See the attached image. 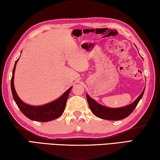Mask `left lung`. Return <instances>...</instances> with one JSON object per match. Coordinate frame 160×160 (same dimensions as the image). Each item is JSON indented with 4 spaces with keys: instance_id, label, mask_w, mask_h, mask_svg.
<instances>
[{
    "instance_id": "left-lung-1",
    "label": "left lung",
    "mask_w": 160,
    "mask_h": 160,
    "mask_svg": "<svg viewBox=\"0 0 160 160\" xmlns=\"http://www.w3.org/2000/svg\"><path fill=\"white\" fill-rule=\"evenodd\" d=\"M145 89L142 91L139 97L136 99L132 104L119 108H110L101 106V105L94 101L93 99L91 98L88 94H86V98H87V101L91 111H92L96 116L104 120H118L125 118L129 116L132 113V112L134 111L135 107L139 103L140 100L142 98Z\"/></svg>"
}]
</instances>
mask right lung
Returning <instances> with one entry per match:
<instances>
[{
    "instance_id": "obj_1",
    "label": "right lung",
    "mask_w": 160,
    "mask_h": 160,
    "mask_svg": "<svg viewBox=\"0 0 160 160\" xmlns=\"http://www.w3.org/2000/svg\"><path fill=\"white\" fill-rule=\"evenodd\" d=\"M18 59H17V61L15 62L14 68L13 69H12V75L11 78L10 86H11V91L14 101H15V103H16L17 106H18V108H20L21 112H22L26 117L28 118L29 119L40 122L50 121V120L57 119V118L62 116L63 112H64L68 96L69 95V93L72 87L69 88V89L63 94L61 97L57 99V100L53 102H51V103L46 105H44V106H32L25 103L24 102L21 101L20 98L18 96L14 87V74L15 67H16V64Z\"/></svg>"
}]
</instances>
